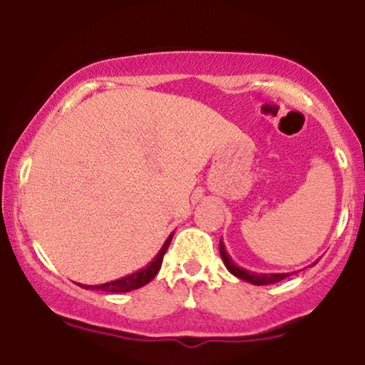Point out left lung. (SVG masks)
I'll use <instances>...</instances> for the list:
<instances>
[{"instance_id": "1", "label": "left lung", "mask_w": 365, "mask_h": 365, "mask_svg": "<svg viewBox=\"0 0 365 365\" xmlns=\"http://www.w3.org/2000/svg\"><path fill=\"white\" fill-rule=\"evenodd\" d=\"M219 251H220V257H222L224 264H225V267H227L229 273L234 274L239 279L247 281V283H251V284H256V286L273 284V283H278V281H281V279L288 278V276L292 274V273H255V271L244 269V267L237 266L236 262L232 261V257L229 256V252L225 251L222 239H220V242H219Z\"/></svg>"}]
</instances>
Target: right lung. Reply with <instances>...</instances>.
<instances>
[{"label":"right lung","instance_id":"right-lung-1","mask_svg":"<svg viewBox=\"0 0 365 365\" xmlns=\"http://www.w3.org/2000/svg\"><path fill=\"white\" fill-rule=\"evenodd\" d=\"M172 237H173V232L167 237V241H165V244L161 246L160 251L156 252V256L153 257V259H151L145 267L135 271V273L126 274V276H123V278H118L114 281H108V283H103V284H79V286L84 289H96V292L128 293V292H133V289L141 288V286L148 284L150 281L153 279L156 274H158L161 262H163L165 252H167L170 242H172Z\"/></svg>","mask_w":365,"mask_h":365}]
</instances>
